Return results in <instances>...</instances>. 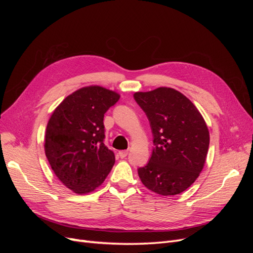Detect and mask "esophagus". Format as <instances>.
Returning <instances> with one entry per match:
<instances>
[{
    "label": "esophagus",
    "instance_id": "esophagus-1",
    "mask_svg": "<svg viewBox=\"0 0 253 253\" xmlns=\"http://www.w3.org/2000/svg\"><path fill=\"white\" fill-rule=\"evenodd\" d=\"M128 154V151L127 150H125V151H119V156L121 158H125L126 157V155Z\"/></svg>",
    "mask_w": 253,
    "mask_h": 253
}]
</instances>
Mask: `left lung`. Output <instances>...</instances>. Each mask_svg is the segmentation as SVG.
I'll use <instances>...</instances> for the list:
<instances>
[{
  "instance_id": "1",
  "label": "left lung",
  "mask_w": 253,
  "mask_h": 253,
  "mask_svg": "<svg viewBox=\"0 0 253 253\" xmlns=\"http://www.w3.org/2000/svg\"><path fill=\"white\" fill-rule=\"evenodd\" d=\"M134 98L147 114L154 137L150 162L138 169L139 178L156 194H179L204 169L210 142L206 121L192 101L172 87L136 91Z\"/></svg>"
}]
</instances>
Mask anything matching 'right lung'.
I'll list each match as a JSON object with an SVG mask.
<instances>
[{
    "instance_id": "add662e5",
    "label": "right lung",
    "mask_w": 253,
    "mask_h": 253,
    "mask_svg": "<svg viewBox=\"0 0 253 253\" xmlns=\"http://www.w3.org/2000/svg\"><path fill=\"white\" fill-rule=\"evenodd\" d=\"M120 98L100 85L84 86L68 95L47 122L44 151L51 170L74 193L87 194L101 186L115 164L103 143L105 112Z\"/></svg>"
}]
</instances>
